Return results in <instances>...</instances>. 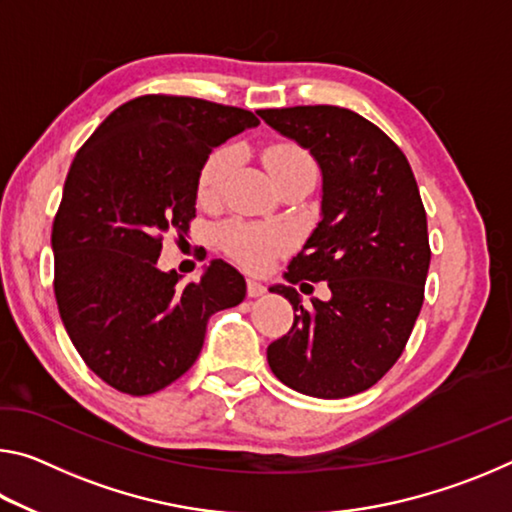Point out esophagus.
Returning <instances> with one entry per match:
<instances>
[{"label":"esophagus","mask_w":512,"mask_h":512,"mask_svg":"<svg viewBox=\"0 0 512 512\" xmlns=\"http://www.w3.org/2000/svg\"><path fill=\"white\" fill-rule=\"evenodd\" d=\"M246 293H248V298H259V296H264V293H266V287L257 280H248L246 282Z\"/></svg>","instance_id":"obj_1"}]
</instances>
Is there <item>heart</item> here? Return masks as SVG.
Wrapping results in <instances>:
<instances>
[{"label":"heart","instance_id":"obj_1","mask_svg":"<svg viewBox=\"0 0 512 512\" xmlns=\"http://www.w3.org/2000/svg\"><path fill=\"white\" fill-rule=\"evenodd\" d=\"M262 160L268 173L273 176L275 185L296 176V173H316V162L311 158V153L289 140L268 144L262 151ZM232 164H235V149H230V146H219V149L207 155L201 167V176H198V198H201V203L212 205L219 201ZM219 241L225 253L241 266H246L248 271H264L282 250H287L291 237L282 225L232 219L221 225Z\"/></svg>","mask_w":512,"mask_h":512}]
</instances>
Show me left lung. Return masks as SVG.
Masks as SVG:
<instances>
[{
    "label": "left lung",
    "mask_w": 512,
    "mask_h": 512,
    "mask_svg": "<svg viewBox=\"0 0 512 512\" xmlns=\"http://www.w3.org/2000/svg\"><path fill=\"white\" fill-rule=\"evenodd\" d=\"M311 151L323 171L318 228L291 259L289 282H327L332 298L302 307L268 345L273 375L298 393L339 400L368 391L395 366L424 302L431 262L427 212L400 146L348 108L257 110Z\"/></svg>",
    "instance_id": "1"
}]
</instances>
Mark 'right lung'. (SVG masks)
<instances>
[{
	"mask_svg": "<svg viewBox=\"0 0 512 512\" xmlns=\"http://www.w3.org/2000/svg\"><path fill=\"white\" fill-rule=\"evenodd\" d=\"M257 124L244 108L144 94L76 153L51 228L54 293L81 359L117 391L151 395L183 377L210 316L244 300V277L221 259L180 287L158 257L164 235L183 237L196 216L207 155Z\"/></svg>",
	"mask_w": 512,
	"mask_h": 512,
	"instance_id": "obj_1",
	"label": "right lung"
}]
</instances>
